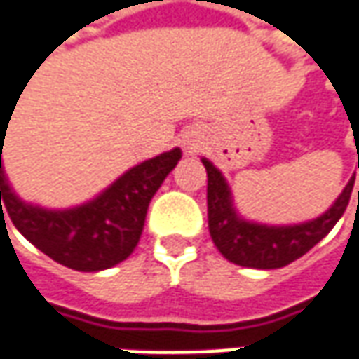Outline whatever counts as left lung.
Returning <instances> with one entry per match:
<instances>
[{"label": "left lung", "instance_id": "8db88e82", "mask_svg": "<svg viewBox=\"0 0 359 359\" xmlns=\"http://www.w3.org/2000/svg\"><path fill=\"white\" fill-rule=\"evenodd\" d=\"M203 165L208 177L206 203H208V230L212 242L230 262L246 268H262V270L290 264L310 248H314L346 212L355 180V177H352L334 206L326 215H322L312 222L298 226H260L238 218L232 208L230 191L222 175L206 158H203Z\"/></svg>", "mask_w": 359, "mask_h": 359}]
</instances>
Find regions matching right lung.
<instances>
[{"mask_svg": "<svg viewBox=\"0 0 359 359\" xmlns=\"http://www.w3.org/2000/svg\"><path fill=\"white\" fill-rule=\"evenodd\" d=\"M6 130L0 129L1 142ZM179 158L180 149L163 153L130 168L93 203L51 212L23 204L11 192L0 151V210L4 215L6 208L13 226L59 264L81 272L105 270L123 262L139 244L149 203Z\"/></svg>", "mask_w": 359, "mask_h": 359, "instance_id": "1", "label": "right lung"}]
</instances>
